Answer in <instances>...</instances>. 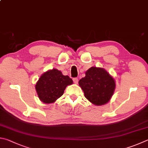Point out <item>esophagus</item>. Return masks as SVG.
Returning a JSON list of instances; mask_svg holds the SVG:
<instances>
[{"label":"esophagus","mask_w":148,"mask_h":148,"mask_svg":"<svg viewBox=\"0 0 148 148\" xmlns=\"http://www.w3.org/2000/svg\"><path fill=\"white\" fill-rule=\"evenodd\" d=\"M73 81H74V83H76V84H77V83H78V79H77V77H74V78H73Z\"/></svg>","instance_id":"obj_1"}]
</instances>
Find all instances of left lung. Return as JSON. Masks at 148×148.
<instances>
[{"label": "left lung", "mask_w": 148, "mask_h": 148, "mask_svg": "<svg viewBox=\"0 0 148 148\" xmlns=\"http://www.w3.org/2000/svg\"><path fill=\"white\" fill-rule=\"evenodd\" d=\"M85 97L95 106L108 103L113 95L115 80L108 72L100 67L92 66L85 72V76L79 81Z\"/></svg>", "instance_id": "obj_1"}]
</instances>
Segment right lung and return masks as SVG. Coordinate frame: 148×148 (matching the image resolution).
<instances>
[{"label":"right lung","instance_id":"add662e5","mask_svg":"<svg viewBox=\"0 0 148 148\" xmlns=\"http://www.w3.org/2000/svg\"><path fill=\"white\" fill-rule=\"evenodd\" d=\"M73 83L69 76H64L60 71L53 69L44 72L37 82L36 90L42 103H52L63 95L66 87Z\"/></svg>","mask_w":148,"mask_h":148}]
</instances>
